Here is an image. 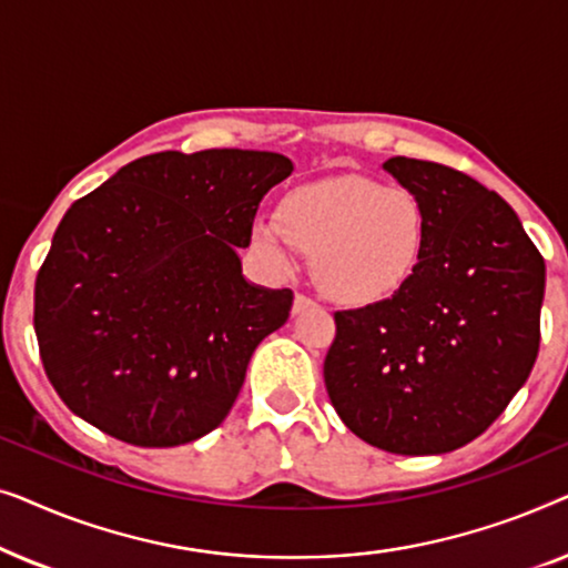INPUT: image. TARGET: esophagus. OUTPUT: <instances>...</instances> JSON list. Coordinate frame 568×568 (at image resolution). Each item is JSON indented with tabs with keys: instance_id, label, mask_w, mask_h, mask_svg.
I'll return each instance as SVG.
<instances>
[{
	"instance_id": "esophagus-1",
	"label": "esophagus",
	"mask_w": 568,
	"mask_h": 568,
	"mask_svg": "<svg viewBox=\"0 0 568 568\" xmlns=\"http://www.w3.org/2000/svg\"><path fill=\"white\" fill-rule=\"evenodd\" d=\"M313 307H317V305L310 297H305V294H294V305H292L294 315L305 313V310H313Z\"/></svg>"
}]
</instances>
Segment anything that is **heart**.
<instances>
[{
	"label": "heart",
	"mask_w": 568,
	"mask_h": 568,
	"mask_svg": "<svg viewBox=\"0 0 568 568\" xmlns=\"http://www.w3.org/2000/svg\"><path fill=\"white\" fill-rule=\"evenodd\" d=\"M429 237L422 199L367 175H333L286 193L278 216H261L253 245L276 274L313 253V276L331 300L377 305L414 278Z\"/></svg>",
	"instance_id": "obj_1"
}]
</instances>
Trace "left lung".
<instances>
[{
	"label": "left lung",
	"mask_w": 568,
	"mask_h": 568,
	"mask_svg": "<svg viewBox=\"0 0 568 568\" xmlns=\"http://www.w3.org/2000/svg\"><path fill=\"white\" fill-rule=\"evenodd\" d=\"M422 199L424 258L395 297L336 313L325 390L348 429L395 455L484 434L530 377L546 261L499 193L439 162L383 165Z\"/></svg>",
	"instance_id": "1"
}]
</instances>
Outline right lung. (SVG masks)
I'll use <instances>...</instances> for the list:
<instances>
[{"label":"right lung","instance_id":"add662e5","mask_svg":"<svg viewBox=\"0 0 568 568\" xmlns=\"http://www.w3.org/2000/svg\"><path fill=\"white\" fill-rule=\"evenodd\" d=\"M276 152H158L74 201L36 278L41 362L67 408L136 447L216 429L292 290L243 276L261 199L292 175Z\"/></svg>","mask_w":568,"mask_h":568}]
</instances>
